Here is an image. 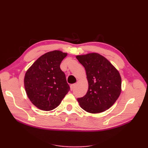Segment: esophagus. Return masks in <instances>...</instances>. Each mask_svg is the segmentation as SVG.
Segmentation results:
<instances>
[{
	"label": "esophagus",
	"mask_w": 148,
	"mask_h": 148,
	"mask_svg": "<svg viewBox=\"0 0 148 148\" xmlns=\"http://www.w3.org/2000/svg\"><path fill=\"white\" fill-rule=\"evenodd\" d=\"M75 84H71V85H70V90L72 91L73 89V88H75Z\"/></svg>",
	"instance_id": "obj_1"
}]
</instances>
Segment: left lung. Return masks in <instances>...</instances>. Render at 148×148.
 Masks as SVG:
<instances>
[{
	"label": "left lung",
	"mask_w": 148,
	"mask_h": 148,
	"mask_svg": "<svg viewBox=\"0 0 148 148\" xmlns=\"http://www.w3.org/2000/svg\"><path fill=\"white\" fill-rule=\"evenodd\" d=\"M84 67L88 82L86 95L78 98L80 107L91 114L103 112L117 100L122 91V78L117 69L98 53L77 56Z\"/></svg>",
	"instance_id": "left-lung-1"
}]
</instances>
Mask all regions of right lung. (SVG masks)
I'll use <instances>...</instances> for the list:
<instances>
[{
	"label": "right lung",
	"instance_id": "right-lung-1",
	"mask_svg": "<svg viewBox=\"0 0 148 148\" xmlns=\"http://www.w3.org/2000/svg\"><path fill=\"white\" fill-rule=\"evenodd\" d=\"M67 53L52 51L44 53L26 71L24 86L29 99L38 109L49 111L59 106L70 90L60 68Z\"/></svg>",
	"mask_w": 148,
	"mask_h": 148
}]
</instances>
